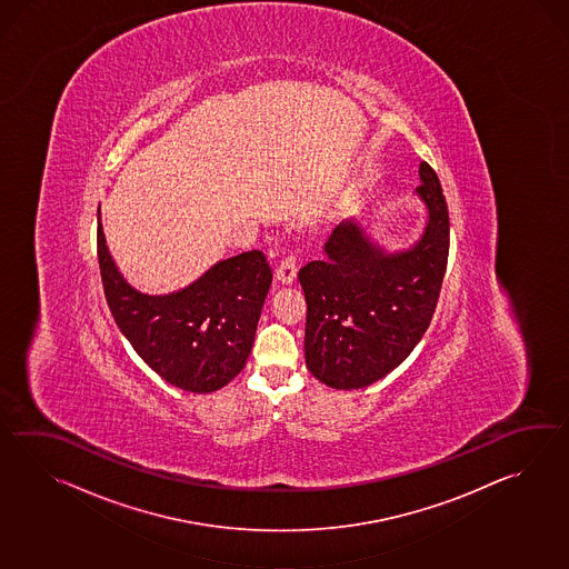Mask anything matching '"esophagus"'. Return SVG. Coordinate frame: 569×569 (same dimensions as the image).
Returning a JSON list of instances; mask_svg holds the SVG:
<instances>
[{
	"label": "esophagus",
	"instance_id": "esophagus-1",
	"mask_svg": "<svg viewBox=\"0 0 569 569\" xmlns=\"http://www.w3.org/2000/svg\"><path fill=\"white\" fill-rule=\"evenodd\" d=\"M296 273H298L296 257L288 254V257L279 263L278 271H276V279H278V283H281V286H288V283H291V281L296 279Z\"/></svg>",
	"mask_w": 569,
	"mask_h": 569
}]
</instances>
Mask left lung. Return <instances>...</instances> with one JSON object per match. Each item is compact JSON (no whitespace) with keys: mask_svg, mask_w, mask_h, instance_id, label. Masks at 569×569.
Masks as SVG:
<instances>
[{"mask_svg":"<svg viewBox=\"0 0 569 569\" xmlns=\"http://www.w3.org/2000/svg\"><path fill=\"white\" fill-rule=\"evenodd\" d=\"M427 224L408 249L388 251L367 228L342 220L325 257L298 273L308 303L306 367L337 390H359L400 366L427 332L449 257V212L439 177L418 167Z\"/></svg>","mask_w":569,"mask_h":569,"instance_id":"obj_1","label":"left lung"}]
</instances>
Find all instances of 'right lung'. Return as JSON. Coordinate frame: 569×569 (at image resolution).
Returning a JSON list of instances; mask_svg holds the SVG:
<instances>
[{
    "mask_svg": "<svg viewBox=\"0 0 569 569\" xmlns=\"http://www.w3.org/2000/svg\"><path fill=\"white\" fill-rule=\"evenodd\" d=\"M98 259L116 325L154 373L193 393L216 392L239 376L253 349L273 278L266 254L247 251L230 257L190 286L152 296L120 273L98 208Z\"/></svg>",
    "mask_w": 569,
    "mask_h": 569,
    "instance_id": "obj_1",
    "label": "right lung"
}]
</instances>
